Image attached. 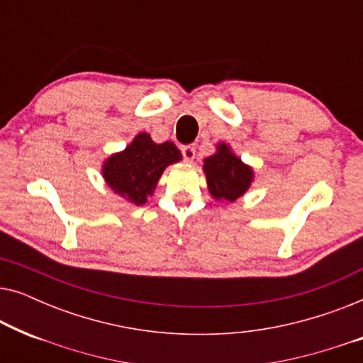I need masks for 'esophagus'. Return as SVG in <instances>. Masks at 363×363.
<instances>
[{
	"instance_id": "1",
	"label": "esophagus",
	"mask_w": 363,
	"mask_h": 363,
	"mask_svg": "<svg viewBox=\"0 0 363 363\" xmlns=\"http://www.w3.org/2000/svg\"><path fill=\"white\" fill-rule=\"evenodd\" d=\"M182 155H183V160L186 162H193V158L196 155V148L193 145H183L182 148Z\"/></svg>"
}]
</instances>
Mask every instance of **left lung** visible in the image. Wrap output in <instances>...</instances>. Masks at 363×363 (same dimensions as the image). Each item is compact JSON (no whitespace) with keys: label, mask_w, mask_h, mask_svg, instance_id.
I'll return each instance as SVG.
<instances>
[{"label":"left lung","mask_w":363,"mask_h":363,"mask_svg":"<svg viewBox=\"0 0 363 363\" xmlns=\"http://www.w3.org/2000/svg\"><path fill=\"white\" fill-rule=\"evenodd\" d=\"M205 173L210 193L216 200L235 201L251 185L252 172L233 155L226 145L218 147V153L205 160Z\"/></svg>","instance_id":"obj_1"}]
</instances>
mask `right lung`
Masks as SVG:
<instances>
[{
  "instance_id": "1",
  "label": "right lung",
  "mask_w": 363,
  "mask_h": 363,
  "mask_svg": "<svg viewBox=\"0 0 363 363\" xmlns=\"http://www.w3.org/2000/svg\"><path fill=\"white\" fill-rule=\"evenodd\" d=\"M180 158V150L172 142L153 143L148 133H138L125 150L106 162L104 178L118 195L143 205L165 167Z\"/></svg>"
}]
</instances>
